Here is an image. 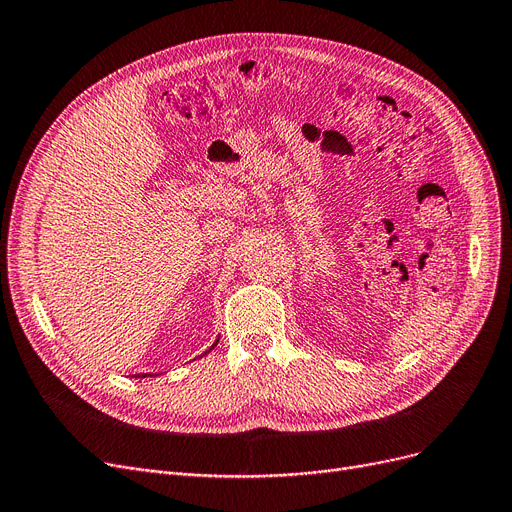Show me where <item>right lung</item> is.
<instances>
[{"label": "right lung", "mask_w": 512, "mask_h": 512, "mask_svg": "<svg viewBox=\"0 0 512 512\" xmlns=\"http://www.w3.org/2000/svg\"><path fill=\"white\" fill-rule=\"evenodd\" d=\"M217 341H219V339H215V343H213V345H211V347H209V349H207L203 355H198V358H205V355H207L211 349H215ZM133 376H136V379H148V376H159V374H150V372H146V374H133Z\"/></svg>", "instance_id": "obj_1"}]
</instances>
